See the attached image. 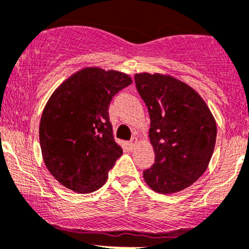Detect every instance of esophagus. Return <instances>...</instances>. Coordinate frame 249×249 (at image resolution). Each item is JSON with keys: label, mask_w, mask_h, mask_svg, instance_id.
<instances>
[{"label": "esophagus", "mask_w": 249, "mask_h": 249, "mask_svg": "<svg viewBox=\"0 0 249 249\" xmlns=\"http://www.w3.org/2000/svg\"><path fill=\"white\" fill-rule=\"evenodd\" d=\"M137 144H138L137 138H136V137H132L131 140H130V142H129V146H130V148H131V149H133V148H135V146L137 145Z\"/></svg>", "instance_id": "1"}]
</instances>
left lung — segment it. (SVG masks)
Segmentation results:
<instances>
[{
  "label": "left lung",
  "mask_w": 249,
  "mask_h": 249,
  "mask_svg": "<svg viewBox=\"0 0 249 249\" xmlns=\"http://www.w3.org/2000/svg\"><path fill=\"white\" fill-rule=\"evenodd\" d=\"M135 83L148 107L155 151V162L143 177L156 192H179L205 172L216 143V123L199 94L181 81L143 72L135 75Z\"/></svg>",
  "instance_id": "1"
}]
</instances>
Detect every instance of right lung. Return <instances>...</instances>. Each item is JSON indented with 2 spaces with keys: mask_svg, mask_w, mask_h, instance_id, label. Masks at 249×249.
<instances>
[{
  "mask_svg": "<svg viewBox=\"0 0 249 249\" xmlns=\"http://www.w3.org/2000/svg\"><path fill=\"white\" fill-rule=\"evenodd\" d=\"M132 83L123 72L86 68L62 83L49 99L39 126L43 159L63 186L91 193L106 182L122 156L114 142L108 107Z\"/></svg>",
  "mask_w": 249,
  "mask_h": 249,
  "instance_id": "right-lung-1",
  "label": "right lung"
}]
</instances>
